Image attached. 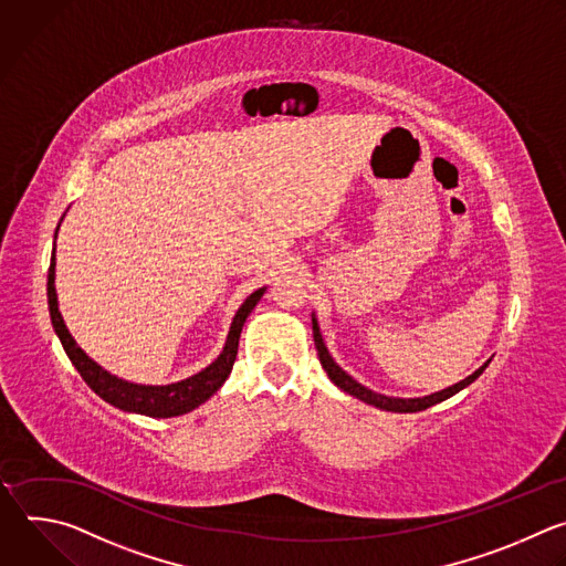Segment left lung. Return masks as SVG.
Wrapping results in <instances>:
<instances>
[{
  "label": "left lung",
  "mask_w": 566,
  "mask_h": 566,
  "mask_svg": "<svg viewBox=\"0 0 566 566\" xmlns=\"http://www.w3.org/2000/svg\"><path fill=\"white\" fill-rule=\"evenodd\" d=\"M312 332H314V344H316L318 361H321L323 370L327 373L329 381H332L336 388H342L344 392H348V395L361 399L364 403H370V406H375V408H379V410H388V412H419V410H426V408H430V406H434V403H439V401H446L448 397H453V395H458L460 390H464L467 386H471V384L489 368V364H491V359L484 361V364H482L473 375H469L467 379H462V381H458V384H453V386H448V388H443V390H439V392H430V395H426V397H388V395H381V392H375V390L366 388L364 384H359L355 377H350L342 366H338V364L332 359V355L327 353V348H325V344H323V336H321V329H318V323H316V316H314V314H312Z\"/></svg>",
  "instance_id": "left-lung-1"
}]
</instances>
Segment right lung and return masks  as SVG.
<instances>
[{"label": "right lung", "instance_id": "right-lung-1", "mask_svg": "<svg viewBox=\"0 0 566 566\" xmlns=\"http://www.w3.org/2000/svg\"><path fill=\"white\" fill-rule=\"evenodd\" d=\"M60 230V224H57ZM57 230H55V239H57ZM268 287H259L256 292H252L243 305L239 307L232 325H230V334L228 342L222 346V353L200 373L176 381V384H167V386H143V384H132L125 381L116 375L106 373L102 366H97L77 344L75 338L71 336L60 307H57V292H55V248H53V256H51V268H49V283H46V292H49V312H51V323L53 329L57 334V338L62 342V348L66 353V357L71 359V364L75 366V370L80 373V377L86 381V386L102 397L106 403L116 406L125 412H136V415H147V417H178L185 412H191L193 408H198L200 403H205L224 381H228L234 361H237V353H239V338H241V329L250 316V312L256 307V303L261 301V296L265 294Z\"/></svg>", "mask_w": 566, "mask_h": 566}]
</instances>
